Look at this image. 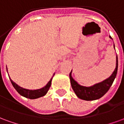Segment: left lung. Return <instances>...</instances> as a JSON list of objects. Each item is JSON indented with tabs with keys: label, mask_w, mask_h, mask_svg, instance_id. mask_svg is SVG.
<instances>
[{
	"label": "left lung",
	"mask_w": 124,
	"mask_h": 124,
	"mask_svg": "<svg viewBox=\"0 0 124 124\" xmlns=\"http://www.w3.org/2000/svg\"><path fill=\"white\" fill-rule=\"evenodd\" d=\"M109 38H112V37L109 36ZM114 47L115 48L114 44ZM117 66H118V61H117V56H116V66L112 75L103 82L96 84L93 86L90 87L80 85L72 77V71H71V72L70 73V79L73 90L79 98L84 100L90 101V100H95L100 98L109 90V89L110 88V87L114 82L117 74Z\"/></svg>",
	"instance_id": "8db88e82"
}]
</instances>
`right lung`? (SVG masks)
Masks as SVG:
<instances>
[{"label":"right lung","mask_w":124,"mask_h":124,"mask_svg":"<svg viewBox=\"0 0 124 124\" xmlns=\"http://www.w3.org/2000/svg\"><path fill=\"white\" fill-rule=\"evenodd\" d=\"M54 74H55V73L53 74V76H54ZM53 76L52 77L51 79L50 80V81L48 82V84H47L44 87H43V88H42L40 89H38V90H34L23 88L22 87H20V86H19L18 85H17L15 82H14L10 79V77L9 78L10 80V82H11V83H12L13 87L15 88V90H16L18 93H20L21 96H24V97H25V98H27L29 99H36L46 95V93L48 91L50 87L51 86L52 80Z\"/></svg>","instance_id":"right-lung-1"}]
</instances>
